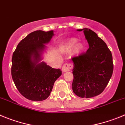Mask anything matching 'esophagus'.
Instances as JSON below:
<instances>
[{
    "mask_svg": "<svg viewBox=\"0 0 125 125\" xmlns=\"http://www.w3.org/2000/svg\"><path fill=\"white\" fill-rule=\"evenodd\" d=\"M73 68V64L72 63H67L64 64L63 66L62 67V72H66L70 70Z\"/></svg>",
    "mask_w": 125,
    "mask_h": 125,
    "instance_id": "obj_1",
    "label": "esophagus"
}]
</instances>
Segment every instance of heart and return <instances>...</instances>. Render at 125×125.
I'll list each match as a JSON object with an SVG mask.
<instances>
[{
  "mask_svg": "<svg viewBox=\"0 0 125 125\" xmlns=\"http://www.w3.org/2000/svg\"><path fill=\"white\" fill-rule=\"evenodd\" d=\"M76 42H77V40L76 39H70L69 40H67L65 43V47H67V49H72L74 47V50H75V52L76 53H79L83 49V45L81 43H76Z\"/></svg>",
  "mask_w": 125,
  "mask_h": 125,
  "instance_id": "heart-1",
  "label": "heart"
}]
</instances>
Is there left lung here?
I'll use <instances>...</instances> for the list:
<instances>
[{
    "label": "left lung",
    "mask_w": 125,
    "mask_h": 125,
    "mask_svg": "<svg viewBox=\"0 0 125 125\" xmlns=\"http://www.w3.org/2000/svg\"><path fill=\"white\" fill-rule=\"evenodd\" d=\"M83 30L89 48L86 53L72 58V90L80 98H92L102 93L107 86L113 71L112 52L104 41L88 29Z\"/></svg>",
    "instance_id": "left-lung-1"
}]
</instances>
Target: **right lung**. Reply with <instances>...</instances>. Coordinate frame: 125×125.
<instances>
[{
    "instance_id": "obj_1",
    "label": "right lung",
    "mask_w": 125,
    "mask_h": 125,
    "mask_svg": "<svg viewBox=\"0 0 125 125\" xmlns=\"http://www.w3.org/2000/svg\"><path fill=\"white\" fill-rule=\"evenodd\" d=\"M53 35V30H36L29 33L20 42L12 55V79L21 95L30 100L47 99L55 82L62 75L60 69L41 62L45 44Z\"/></svg>"
}]
</instances>
